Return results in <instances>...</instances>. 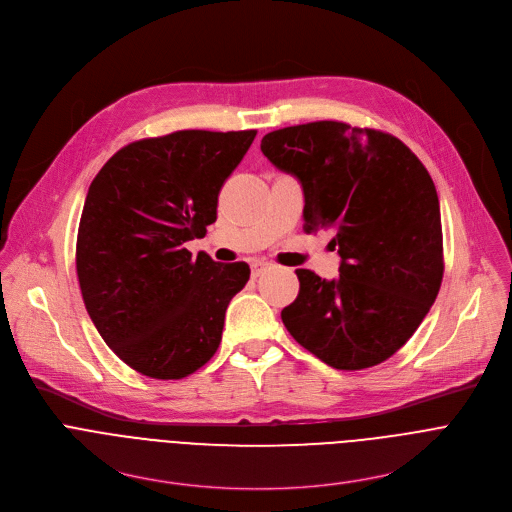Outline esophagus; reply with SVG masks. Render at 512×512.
<instances>
[{"label":"esophagus","instance_id":"esophagus-1","mask_svg":"<svg viewBox=\"0 0 512 512\" xmlns=\"http://www.w3.org/2000/svg\"><path fill=\"white\" fill-rule=\"evenodd\" d=\"M265 269H267V263H263V261H255V263H251V275H253V277H259Z\"/></svg>","mask_w":512,"mask_h":512}]
</instances>
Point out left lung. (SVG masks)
<instances>
[{
  "mask_svg": "<svg viewBox=\"0 0 512 512\" xmlns=\"http://www.w3.org/2000/svg\"><path fill=\"white\" fill-rule=\"evenodd\" d=\"M263 156L304 188V231H328L340 277L296 269L300 294L281 310L287 332L338 371L393 356L440 291L444 243L431 176L391 133L314 121L261 139Z\"/></svg>",
  "mask_w": 512,
  "mask_h": 512,
  "instance_id": "obj_1",
  "label": "left lung"
}]
</instances>
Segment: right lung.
I'll use <instances>...</instances> for the list:
<instances>
[{"label":"right lung","instance_id":"1","mask_svg":"<svg viewBox=\"0 0 512 512\" xmlns=\"http://www.w3.org/2000/svg\"><path fill=\"white\" fill-rule=\"evenodd\" d=\"M257 131L184 129L133 141L95 176L77 237L87 312L107 346L145 377L198 371L223 338L249 265L184 247L216 221L218 192Z\"/></svg>","mask_w":512,"mask_h":512}]
</instances>
